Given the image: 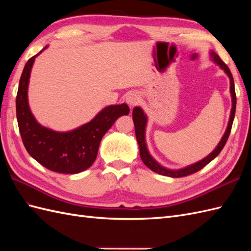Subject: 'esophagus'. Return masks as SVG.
Instances as JSON below:
<instances>
[{
	"instance_id": "esophagus-1",
	"label": "esophagus",
	"mask_w": 251,
	"mask_h": 251,
	"mask_svg": "<svg viewBox=\"0 0 251 251\" xmlns=\"http://www.w3.org/2000/svg\"><path fill=\"white\" fill-rule=\"evenodd\" d=\"M139 101H140V96L138 95L137 93H129L128 95H127L126 102L128 105L135 106V105L139 103Z\"/></svg>"
}]
</instances>
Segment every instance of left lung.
Returning a JSON list of instances; mask_svg holds the SVG:
<instances>
[{
	"instance_id": "1",
	"label": "left lung",
	"mask_w": 251,
	"mask_h": 251,
	"mask_svg": "<svg viewBox=\"0 0 251 251\" xmlns=\"http://www.w3.org/2000/svg\"><path fill=\"white\" fill-rule=\"evenodd\" d=\"M209 55L211 60L217 66H219L226 75L230 78V93H231V99H232V109L230 112V119H228V123L226 126V132L223 134L221 140L218 143V146L215 148V150L211 153L208 154L206 157H204L201 161L196 162L194 164H191L189 166H185L180 169H170L163 166V165L159 164L155 158H154L150 152H149V149L147 146V140H146V130H147V125H148V116L145 113V111L142 110L140 106H135L134 110H132V121H134L135 124V132H136V138L138 141V145H139V150H140V157L142 162L145 163L148 168H150L152 172L159 174L162 176H166V177H172V178H180L184 177V176H189L191 174H194L199 172L202 167H205L208 163H210L212 159L216 158L219 153L222 151L223 147L226 146V140L228 136H230L232 124L234 121V116H235V110H236V95H235V87H234V79L232 76V73L230 69L223 62L220 57L218 56L214 50L209 51Z\"/></svg>"
}]
</instances>
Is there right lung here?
<instances>
[{"label": "right lung", "mask_w": 251, "mask_h": 251, "mask_svg": "<svg viewBox=\"0 0 251 251\" xmlns=\"http://www.w3.org/2000/svg\"><path fill=\"white\" fill-rule=\"evenodd\" d=\"M39 54L28 60L21 74L16 113L21 139L30 155L42 166L55 173L78 174L94 164L100 141L114 122L122 115H128L126 103L108 105L86 124L69 131H56L41 125L32 114L28 100L31 70Z\"/></svg>", "instance_id": "1"}]
</instances>
